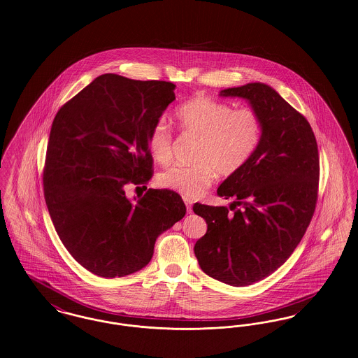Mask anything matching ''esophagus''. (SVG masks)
I'll use <instances>...</instances> for the list:
<instances>
[{
  "label": "esophagus",
  "instance_id": "esophagus-1",
  "mask_svg": "<svg viewBox=\"0 0 358 358\" xmlns=\"http://www.w3.org/2000/svg\"><path fill=\"white\" fill-rule=\"evenodd\" d=\"M185 203H186V206H187L188 213H191V211H192V210H191V201L187 199V198H185Z\"/></svg>",
  "mask_w": 358,
  "mask_h": 358
}]
</instances>
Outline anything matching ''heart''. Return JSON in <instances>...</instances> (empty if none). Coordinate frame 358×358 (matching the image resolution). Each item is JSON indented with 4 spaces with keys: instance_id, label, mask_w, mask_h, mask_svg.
Here are the masks:
<instances>
[{
    "instance_id": "b5f03b06",
    "label": "heart",
    "mask_w": 358,
    "mask_h": 358,
    "mask_svg": "<svg viewBox=\"0 0 358 358\" xmlns=\"http://www.w3.org/2000/svg\"><path fill=\"white\" fill-rule=\"evenodd\" d=\"M180 131L198 137L199 144L194 166H175L157 176L163 188L185 198H198L215 179V175L231 176L243 170L257 151L263 124L252 109L233 110L225 102L198 95L185 102L175 112ZM148 148L159 164L172 157V133L164 120L153 124L148 133Z\"/></svg>"
}]
</instances>
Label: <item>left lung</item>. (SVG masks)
Returning <instances> with one entry per match:
<instances>
[{
	"label": "left lung",
	"instance_id": "obj_1",
	"mask_svg": "<svg viewBox=\"0 0 358 358\" xmlns=\"http://www.w3.org/2000/svg\"><path fill=\"white\" fill-rule=\"evenodd\" d=\"M246 99L263 124L262 143L243 170L217 189L229 208L195 203L206 234L194 253L215 280L243 287L260 282L287 262L313 218L320 156L308 121L271 86L255 82L220 92Z\"/></svg>",
	"mask_w": 358,
	"mask_h": 358
}]
</instances>
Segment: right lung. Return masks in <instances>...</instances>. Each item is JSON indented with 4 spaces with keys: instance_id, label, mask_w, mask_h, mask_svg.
Instances as JSON below:
<instances>
[{
    "instance_id": "add662e5",
    "label": "right lung",
    "mask_w": 358,
    "mask_h": 358,
    "mask_svg": "<svg viewBox=\"0 0 358 358\" xmlns=\"http://www.w3.org/2000/svg\"><path fill=\"white\" fill-rule=\"evenodd\" d=\"M175 87L103 74L54 118L45 203L60 241L96 276L121 278L144 268L156 238L186 214L171 189H148L136 203L125 194L129 182L152 178L148 133L175 99Z\"/></svg>"
}]
</instances>
